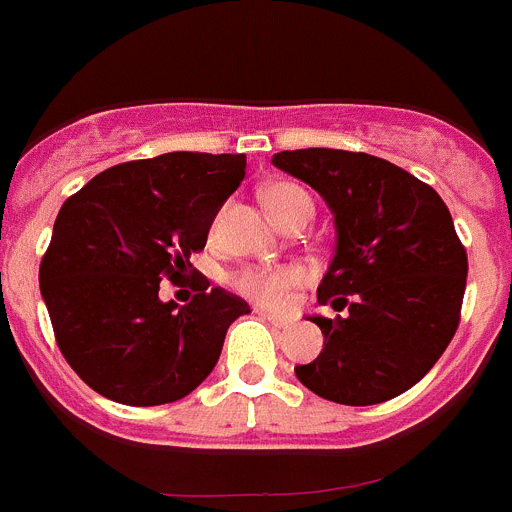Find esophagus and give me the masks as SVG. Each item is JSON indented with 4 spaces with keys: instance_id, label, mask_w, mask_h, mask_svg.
Returning a JSON list of instances; mask_svg holds the SVG:
<instances>
[{
    "instance_id": "obj_1",
    "label": "esophagus",
    "mask_w": 512,
    "mask_h": 512,
    "mask_svg": "<svg viewBox=\"0 0 512 512\" xmlns=\"http://www.w3.org/2000/svg\"><path fill=\"white\" fill-rule=\"evenodd\" d=\"M260 315H263L265 320H268L270 325H273V328H289V325H291V320H289V317H281V315H270V312H260Z\"/></svg>"
}]
</instances>
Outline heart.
<instances>
[{
  "mask_svg": "<svg viewBox=\"0 0 512 512\" xmlns=\"http://www.w3.org/2000/svg\"><path fill=\"white\" fill-rule=\"evenodd\" d=\"M263 203L268 213L283 223L299 210H312V197L299 184L276 182L263 190ZM302 281V270L294 265H252L236 270L231 276V286L242 296L263 307L281 309L289 302V294L296 283Z\"/></svg>",
  "mask_w": 512,
  "mask_h": 512,
  "instance_id": "b5f03b06",
  "label": "heart"
}]
</instances>
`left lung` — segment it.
I'll list each match as a JSON object with an SVG mask.
<instances>
[{
	"label": "left lung",
	"instance_id": "8db88e82",
	"mask_svg": "<svg viewBox=\"0 0 512 512\" xmlns=\"http://www.w3.org/2000/svg\"><path fill=\"white\" fill-rule=\"evenodd\" d=\"M273 163L307 182L336 216V255L317 302L325 343L296 377L325 401L372 406L406 393L453 341L468 257L429 184L369 153L283 150Z\"/></svg>",
	"mask_w": 512,
	"mask_h": 512
}]
</instances>
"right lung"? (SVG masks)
<instances>
[{"label": "right lung", "mask_w": 512, "mask_h": 512, "mask_svg": "<svg viewBox=\"0 0 512 512\" xmlns=\"http://www.w3.org/2000/svg\"><path fill=\"white\" fill-rule=\"evenodd\" d=\"M244 169V153L176 150L111 166L64 200L38 283L59 351L103 398L161 406L213 372L249 304L203 276L184 307L158 289L192 268Z\"/></svg>", "instance_id": "1"}]
</instances>
